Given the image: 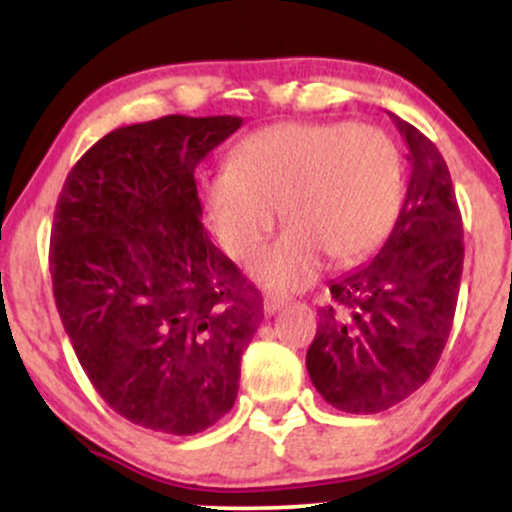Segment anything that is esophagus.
Here are the masks:
<instances>
[{
    "mask_svg": "<svg viewBox=\"0 0 512 512\" xmlns=\"http://www.w3.org/2000/svg\"><path fill=\"white\" fill-rule=\"evenodd\" d=\"M284 305H286V298L279 296V293H267V296H264V313L267 315L279 313Z\"/></svg>",
    "mask_w": 512,
    "mask_h": 512,
    "instance_id": "obj_1",
    "label": "esophagus"
}]
</instances>
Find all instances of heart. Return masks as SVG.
Wrapping results in <instances>:
<instances>
[{
    "instance_id": "1",
    "label": "heart",
    "mask_w": 512,
    "mask_h": 512,
    "mask_svg": "<svg viewBox=\"0 0 512 512\" xmlns=\"http://www.w3.org/2000/svg\"><path fill=\"white\" fill-rule=\"evenodd\" d=\"M404 161L385 129L351 122H286L250 134L231 166L202 180V202L223 250L250 262L279 219L289 231L252 264L276 291H298L322 260L366 257L395 226Z\"/></svg>"
}]
</instances>
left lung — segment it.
<instances>
[{
    "mask_svg": "<svg viewBox=\"0 0 512 512\" xmlns=\"http://www.w3.org/2000/svg\"><path fill=\"white\" fill-rule=\"evenodd\" d=\"M409 149V185L395 228L373 260L330 281V303L305 366L332 407L378 414L436 368L462 279V216L436 144L392 115Z\"/></svg>",
    "mask_w": 512,
    "mask_h": 512,
    "instance_id": "1",
    "label": "left lung"
}]
</instances>
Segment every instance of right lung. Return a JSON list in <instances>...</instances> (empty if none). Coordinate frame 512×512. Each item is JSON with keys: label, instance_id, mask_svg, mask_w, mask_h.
I'll use <instances>...</instances> for the list:
<instances>
[{"label": "right lung", "instance_id": "add662e5", "mask_svg": "<svg viewBox=\"0 0 512 512\" xmlns=\"http://www.w3.org/2000/svg\"><path fill=\"white\" fill-rule=\"evenodd\" d=\"M243 117L117 127L76 161L50 238L55 303L108 407L170 436L214 426L238 395L262 298L202 226L195 168Z\"/></svg>", "mask_w": 512, "mask_h": 512}]
</instances>
